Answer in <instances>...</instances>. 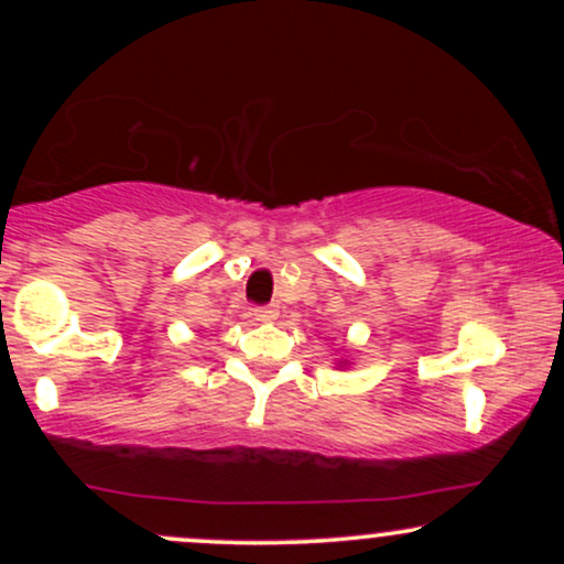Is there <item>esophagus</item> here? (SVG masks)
<instances>
[{
  "mask_svg": "<svg viewBox=\"0 0 564 564\" xmlns=\"http://www.w3.org/2000/svg\"><path fill=\"white\" fill-rule=\"evenodd\" d=\"M254 318L260 323H273L278 318L275 304H264V307H254Z\"/></svg>",
  "mask_w": 564,
  "mask_h": 564,
  "instance_id": "esophagus-1",
  "label": "esophagus"
}]
</instances>
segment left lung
Wrapping results in <instances>:
<instances>
[{"instance_id":"left-lung-1","label":"left lung","mask_w":564,"mask_h":564,"mask_svg":"<svg viewBox=\"0 0 564 564\" xmlns=\"http://www.w3.org/2000/svg\"><path fill=\"white\" fill-rule=\"evenodd\" d=\"M336 366H341V368H345V366H347V360H339V364H336Z\"/></svg>"}]
</instances>
